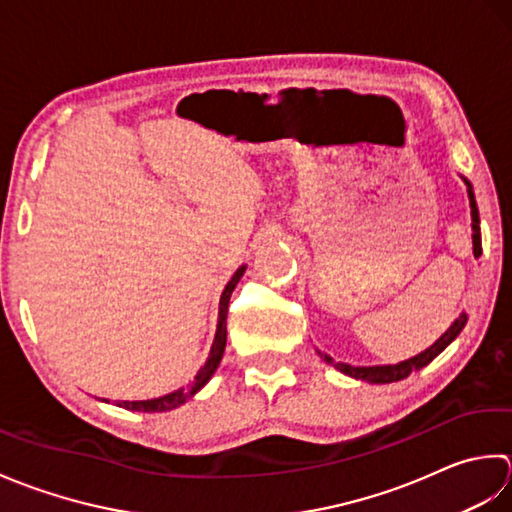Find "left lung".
I'll return each mask as SVG.
<instances>
[{
	"instance_id": "8db88e82",
	"label": "left lung",
	"mask_w": 512,
	"mask_h": 512,
	"mask_svg": "<svg viewBox=\"0 0 512 512\" xmlns=\"http://www.w3.org/2000/svg\"><path fill=\"white\" fill-rule=\"evenodd\" d=\"M464 179V176H462ZM466 183V192H468V201H471V218H473V254L475 258L482 254V232H479V212H477V203H475V194H473V185L468 179H464ZM466 325V314H462L457 318L451 327L444 331V336L440 340H435L429 349H424L422 353H417V356L398 362V364H380V367H351V364H344V362H333L329 356H320L325 358L329 364H333L338 371H342L344 375H351V378L356 380H364V382H371V384H389V382H398L409 378V375L417 369H422L429 364L433 358L440 356V353L451 344L457 336H460V331Z\"/></svg>"
}]
</instances>
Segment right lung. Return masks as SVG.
<instances>
[{"label": "right lung", "mask_w": 512, "mask_h": 512, "mask_svg": "<svg viewBox=\"0 0 512 512\" xmlns=\"http://www.w3.org/2000/svg\"><path fill=\"white\" fill-rule=\"evenodd\" d=\"M245 265H241L236 269V274L232 276V280L225 285L223 289V296H221V305H218V325H216V336L212 342V349H210V356H207V362L203 364L201 369H198L194 382L185 384V387L176 389L168 395H161V398H154V400H139V402H119L117 406L121 409H128V411H143V413H159V411H170L176 409V406L185 404V400H190L196 391H201L210 378L214 375V371L218 369V364H221L223 358V351H225V342H227V307H229V298H232V291L238 285V280L243 278L245 274Z\"/></svg>", "instance_id": "add662e5"}]
</instances>
